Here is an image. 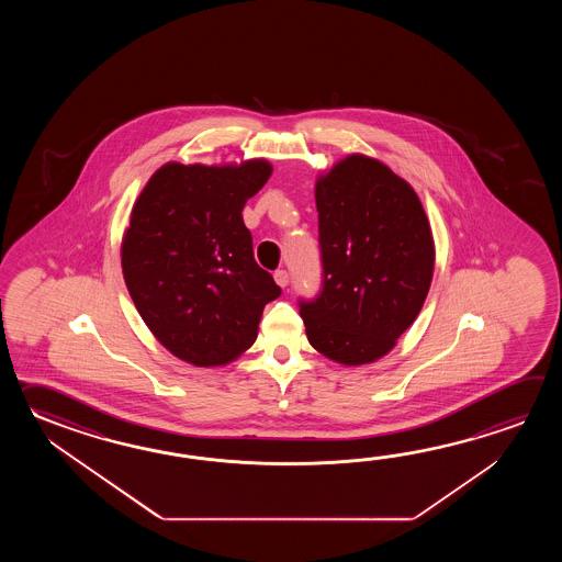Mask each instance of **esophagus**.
Returning <instances> with one entry per match:
<instances>
[{
  "mask_svg": "<svg viewBox=\"0 0 562 562\" xmlns=\"http://www.w3.org/2000/svg\"><path fill=\"white\" fill-rule=\"evenodd\" d=\"M273 277H276L277 285L283 286V289L289 285V273H286L285 269H277Z\"/></svg>",
  "mask_w": 562,
  "mask_h": 562,
  "instance_id": "esophagus-1",
  "label": "esophagus"
}]
</instances>
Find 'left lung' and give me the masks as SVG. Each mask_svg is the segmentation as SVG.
I'll use <instances>...</instances> for the list:
<instances>
[{
  "mask_svg": "<svg viewBox=\"0 0 562 562\" xmlns=\"http://www.w3.org/2000/svg\"><path fill=\"white\" fill-rule=\"evenodd\" d=\"M322 295L301 303L311 346L341 366L387 356L416 322L434 276V237L412 184L347 155L315 180Z\"/></svg>",
  "mask_w": 562,
  "mask_h": 562,
  "instance_id": "left-lung-1",
  "label": "left lung"
}]
</instances>
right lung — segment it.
<instances>
[{
  "label": "right lung",
  "instance_id": "obj_1",
  "mask_svg": "<svg viewBox=\"0 0 562 562\" xmlns=\"http://www.w3.org/2000/svg\"><path fill=\"white\" fill-rule=\"evenodd\" d=\"M273 167L167 162L132 206L120 245L122 276L146 327L175 358L227 366L257 339L265 305L281 295L252 257L245 203Z\"/></svg>",
  "mask_w": 562,
  "mask_h": 562
}]
</instances>
